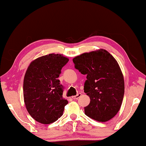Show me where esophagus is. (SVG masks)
I'll return each instance as SVG.
<instances>
[{
    "label": "esophagus",
    "instance_id": "obj_1",
    "mask_svg": "<svg viewBox=\"0 0 146 146\" xmlns=\"http://www.w3.org/2000/svg\"><path fill=\"white\" fill-rule=\"evenodd\" d=\"M82 95V94H81L80 93H77L76 94V95H75V96H73V97H72L73 99H75V100H76V99H78V98L80 97V96Z\"/></svg>",
    "mask_w": 146,
    "mask_h": 146
}]
</instances>
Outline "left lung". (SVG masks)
Returning a JSON list of instances; mask_svg holds the SVG:
<instances>
[{
	"instance_id": "8db88e82",
	"label": "left lung",
	"mask_w": 146,
	"mask_h": 146,
	"mask_svg": "<svg viewBox=\"0 0 146 146\" xmlns=\"http://www.w3.org/2000/svg\"><path fill=\"white\" fill-rule=\"evenodd\" d=\"M75 68L86 75L84 92L90 103L85 114L98 122H107L120 110L124 80L115 58L105 49L84 53L73 59Z\"/></svg>"
}]
</instances>
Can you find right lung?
Here are the masks:
<instances>
[{
    "label": "right lung",
    "mask_w": 146,
    "mask_h": 146,
    "mask_svg": "<svg viewBox=\"0 0 146 146\" xmlns=\"http://www.w3.org/2000/svg\"><path fill=\"white\" fill-rule=\"evenodd\" d=\"M69 59L58 54L40 56L29 64L24 76V100L31 117L49 124L63 115L68 101L64 99V87L58 78Z\"/></svg>",
    "instance_id": "1"
}]
</instances>
